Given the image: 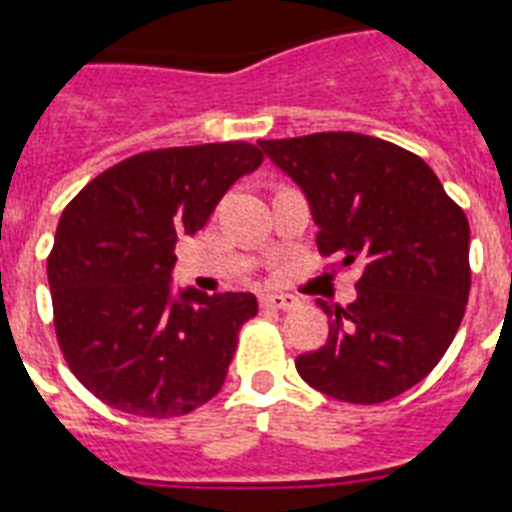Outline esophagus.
Here are the masks:
<instances>
[{
	"instance_id": "34e87169",
	"label": "esophagus",
	"mask_w": 512,
	"mask_h": 512,
	"mask_svg": "<svg viewBox=\"0 0 512 512\" xmlns=\"http://www.w3.org/2000/svg\"><path fill=\"white\" fill-rule=\"evenodd\" d=\"M260 305H263V308H271V311H292V308H297V297L271 292V295L260 297Z\"/></svg>"
}]
</instances>
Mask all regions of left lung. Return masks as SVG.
<instances>
[{
    "label": "left lung",
    "mask_w": 512,
    "mask_h": 512,
    "mask_svg": "<svg viewBox=\"0 0 512 512\" xmlns=\"http://www.w3.org/2000/svg\"><path fill=\"white\" fill-rule=\"evenodd\" d=\"M311 204L316 244L361 263L348 308L329 316L327 345L297 356L311 388L348 401L396 398L444 358L470 295L468 217L420 156L358 132L260 140Z\"/></svg>",
    "instance_id": "8db88e82"
}]
</instances>
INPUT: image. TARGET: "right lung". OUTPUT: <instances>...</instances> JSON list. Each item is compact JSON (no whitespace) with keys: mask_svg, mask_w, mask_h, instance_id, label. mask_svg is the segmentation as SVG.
I'll list each match as a JSON object with an SVG mask.
<instances>
[{"mask_svg":"<svg viewBox=\"0 0 512 512\" xmlns=\"http://www.w3.org/2000/svg\"><path fill=\"white\" fill-rule=\"evenodd\" d=\"M263 164L252 143H204L130 156L84 185L47 257L55 335L68 369L103 404L180 417L223 388L249 292L172 295L175 244Z\"/></svg>","mask_w":512,"mask_h":512,"instance_id":"obj_1","label":"right lung"}]
</instances>
